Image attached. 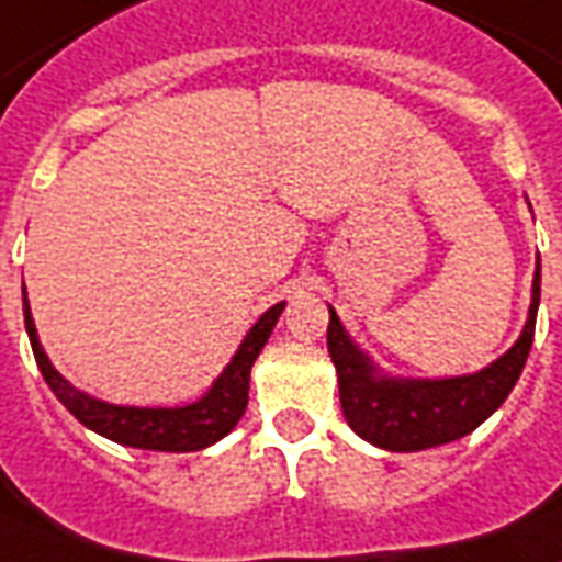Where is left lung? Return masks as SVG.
Listing matches in <instances>:
<instances>
[{
	"label": "left lung",
	"instance_id": "8db88e82",
	"mask_svg": "<svg viewBox=\"0 0 562 562\" xmlns=\"http://www.w3.org/2000/svg\"><path fill=\"white\" fill-rule=\"evenodd\" d=\"M542 268L536 261L530 313L518 342L473 375L459 378H390L345 334L330 310L327 351L339 375V402L348 426L369 443L390 452H417L471 435L501 408L530 355L539 310Z\"/></svg>",
	"mask_w": 562,
	"mask_h": 562
}]
</instances>
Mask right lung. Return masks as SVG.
I'll list each match as a JSON object with an SVG mask.
<instances>
[{"label":"right lung","mask_w":562,"mask_h":562,"mask_svg":"<svg viewBox=\"0 0 562 562\" xmlns=\"http://www.w3.org/2000/svg\"><path fill=\"white\" fill-rule=\"evenodd\" d=\"M282 310H285V301L270 306L268 313L249 327V334L238 345L232 363L220 372L217 381L199 402L184 405V408H133V405H110V402L89 396L53 369L49 357L41 348V339H37L32 310H29L26 301V285H23V318H26L29 342L35 351L37 369H41L49 390L56 393V398L80 419L86 429L98 431L103 438L124 443V447L154 452L205 450L238 426V419L247 411L249 369L256 363V357L261 355V348L268 342L270 330H273Z\"/></svg>","instance_id":"1"}]
</instances>
